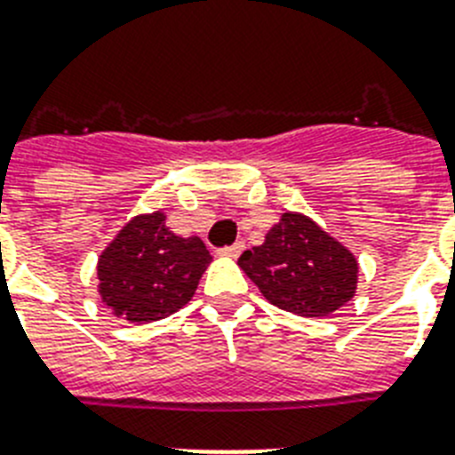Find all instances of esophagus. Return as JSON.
Segmentation results:
<instances>
[{"instance_id": "esophagus-1", "label": "esophagus", "mask_w": 455, "mask_h": 455, "mask_svg": "<svg viewBox=\"0 0 455 455\" xmlns=\"http://www.w3.org/2000/svg\"><path fill=\"white\" fill-rule=\"evenodd\" d=\"M242 251H243V242H236V243H232V246H225V249H220L219 253L228 255V258H236V255H242Z\"/></svg>"}]
</instances>
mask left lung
Returning <instances> with one entry per match:
<instances>
[{"label": "left lung", "mask_w": 455, "mask_h": 455, "mask_svg": "<svg viewBox=\"0 0 455 455\" xmlns=\"http://www.w3.org/2000/svg\"><path fill=\"white\" fill-rule=\"evenodd\" d=\"M239 267L267 302L298 316H328L358 286L355 255L309 216L286 212L260 246L243 251Z\"/></svg>", "instance_id": "8db88e82"}]
</instances>
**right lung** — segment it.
I'll return each mask as SVG.
<instances>
[{
    "label": "right lung",
    "mask_w": 455,
    "mask_h": 455,
    "mask_svg": "<svg viewBox=\"0 0 455 455\" xmlns=\"http://www.w3.org/2000/svg\"><path fill=\"white\" fill-rule=\"evenodd\" d=\"M163 212L134 216L97 260L101 302L118 318L153 323L193 299L212 255L200 236H179Z\"/></svg>",
    "instance_id": "right-lung-1"
}]
</instances>
